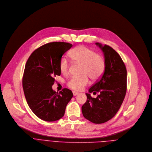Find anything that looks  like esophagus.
Masks as SVG:
<instances>
[{"label": "esophagus", "instance_id": "1", "mask_svg": "<svg viewBox=\"0 0 152 152\" xmlns=\"http://www.w3.org/2000/svg\"><path fill=\"white\" fill-rule=\"evenodd\" d=\"M72 93H73L74 96H76V95H77L78 94V92H75V91H74V92H72Z\"/></svg>", "mask_w": 152, "mask_h": 152}]
</instances>
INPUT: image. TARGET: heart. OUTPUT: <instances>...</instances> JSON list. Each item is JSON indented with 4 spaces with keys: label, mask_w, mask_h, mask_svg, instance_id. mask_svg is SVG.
<instances>
[{
    "label": "heart",
    "mask_w": 152,
    "mask_h": 152,
    "mask_svg": "<svg viewBox=\"0 0 152 152\" xmlns=\"http://www.w3.org/2000/svg\"><path fill=\"white\" fill-rule=\"evenodd\" d=\"M69 56L75 64L82 65L80 77H72L67 83L68 86L73 90H81L88 83L90 77L92 80H99L102 75L105 66V59L95 51L85 46H78L72 50ZM69 64L67 59L62 57L59 62L60 72L66 74L69 70Z\"/></svg>",
    "instance_id": "1"
}]
</instances>
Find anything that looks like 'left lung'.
<instances>
[{
	"label": "left lung",
	"instance_id": "left-lung-1",
	"mask_svg": "<svg viewBox=\"0 0 152 152\" xmlns=\"http://www.w3.org/2000/svg\"><path fill=\"white\" fill-rule=\"evenodd\" d=\"M102 50L105 70L99 80L91 87L89 93L99 92L96 98L86 94L87 101L82 106L83 116L96 124L105 123L117 113L124 100L127 88V71L120 55L111 47L96 42Z\"/></svg>",
	"mask_w": 152,
	"mask_h": 152
}]
</instances>
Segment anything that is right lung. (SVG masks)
<instances>
[{"label":"right lung","instance_id":"right-lung-1","mask_svg":"<svg viewBox=\"0 0 152 152\" xmlns=\"http://www.w3.org/2000/svg\"><path fill=\"white\" fill-rule=\"evenodd\" d=\"M72 46L64 42L44 44L31 54L25 65L22 84L27 104L38 117L47 122L61 118L73 96L68 88L58 94L51 87L54 77L61 74L60 60Z\"/></svg>","mask_w":152,"mask_h":152}]
</instances>
